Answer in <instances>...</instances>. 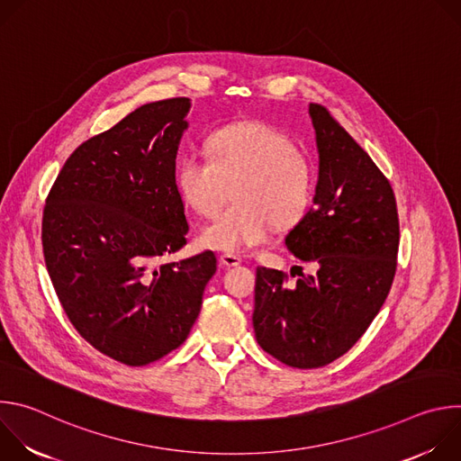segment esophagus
<instances>
[{
  "mask_svg": "<svg viewBox=\"0 0 461 461\" xmlns=\"http://www.w3.org/2000/svg\"><path fill=\"white\" fill-rule=\"evenodd\" d=\"M219 260H221V265H222V267H226V268L239 267L240 262H242V258H240L239 255H233V253H222Z\"/></svg>",
  "mask_w": 461,
  "mask_h": 461,
  "instance_id": "obj_1",
  "label": "esophagus"
}]
</instances>
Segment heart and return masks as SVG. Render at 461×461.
Returning <instances> with one entry per match:
<instances>
[{"label": "heart", "instance_id": "b5f03b06", "mask_svg": "<svg viewBox=\"0 0 461 461\" xmlns=\"http://www.w3.org/2000/svg\"><path fill=\"white\" fill-rule=\"evenodd\" d=\"M206 155L187 153L175 167L176 189L187 206L213 217L233 184L231 208L203 230L206 246L242 251L267 242L276 226L297 222L313 196L310 162L294 142L265 122H239L217 129Z\"/></svg>", "mask_w": 461, "mask_h": 461}]
</instances>
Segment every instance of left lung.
<instances>
[{
	"label": "left lung",
	"instance_id": "obj_1",
	"mask_svg": "<svg viewBox=\"0 0 461 461\" xmlns=\"http://www.w3.org/2000/svg\"><path fill=\"white\" fill-rule=\"evenodd\" d=\"M319 157L313 206L286 248L317 272L286 286L257 268V343L294 368H319L347 354L381 310L396 274L400 222L390 182L322 105L310 104Z\"/></svg>",
	"mask_w": 461,
	"mask_h": 461
}]
</instances>
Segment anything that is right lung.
<instances>
[{
  "mask_svg": "<svg viewBox=\"0 0 461 461\" xmlns=\"http://www.w3.org/2000/svg\"><path fill=\"white\" fill-rule=\"evenodd\" d=\"M189 98L140 105L63 164L43 210L45 265L80 336L142 366L178 348L201 313L213 251L164 257L189 230L175 182Z\"/></svg>",
  "mask_w": 461,
  "mask_h": 461,
  "instance_id": "1",
  "label": "right lung"
}]
</instances>
